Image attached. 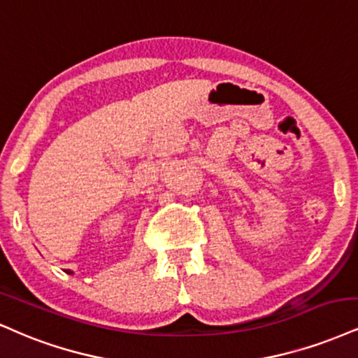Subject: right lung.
<instances>
[{
    "label": "right lung",
    "instance_id": "right-lung-1",
    "mask_svg": "<svg viewBox=\"0 0 358 358\" xmlns=\"http://www.w3.org/2000/svg\"><path fill=\"white\" fill-rule=\"evenodd\" d=\"M66 273H69V275H71V271H70V270H66Z\"/></svg>",
    "mask_w": 358,
    "mask_h": 358
}]
</instances>
